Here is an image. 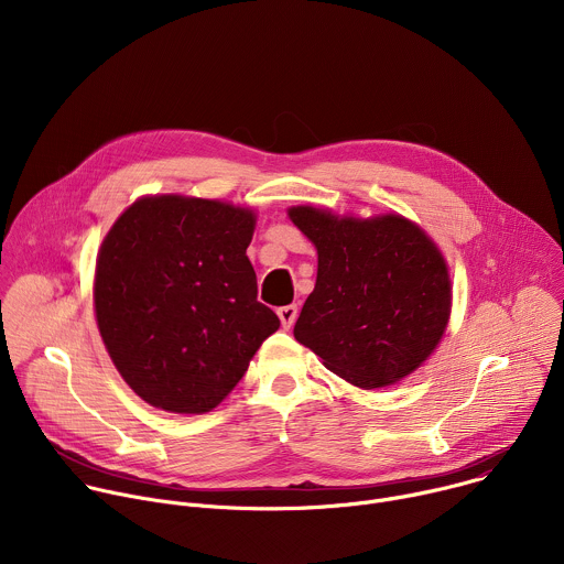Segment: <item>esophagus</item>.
<instances>
[{
    "label": "esophagus",
    "mask_w": 564,
    "mask_h": 564,
    "mask_svg": "<svg viewBox=\"0 0 564 564\" xmlns=\"http://www.w3.org/2000/svg\"><path fill=\"white\" fill-rule=\"evenodd\" d=\"M276 314H279V318H281V326H283L285 330H290V328L294 326V321H296L299 307H296V305H283V307L276 310Z\"/></svg>",
    "instance_id": "1"
}]
</instances>
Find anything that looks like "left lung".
<instances>
[{
    "label": "left lung",
    "mask_w": 564,
    "mask_h": 564,
    "mask_svg": "<svg viewBox=\"0 0 564 564\" xmlns=\"http://www.w3.org/2000/svg\"><path fill=\"white\" fill-rule=\"evenodd\" d=\"M288 216L318 254L294 339L364 390L417 370L451 316L448 268L429 234L399 214L355 218L299 205Z\"/></svg>",
    "instance_id": "left-lung-1"
}]
</instances>
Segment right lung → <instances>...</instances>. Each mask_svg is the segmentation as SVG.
<instances>
[{
    "label": "right lung",
    "mask_w": 564,
    "mask_h": 564,
    "mask_svg": "<svg viewBox=\"0 0 564 564\" xmlns=\"http://www.w3.org/2000/svg\"><path fill=\"white\" fill-rule=\"evenodd\" d=\"M257 214L220 200L144 196L105 236L94 283L107 352L153 409L203 415L279 330L246 254Z\"/></svg>",
    "instance_id": "right-lung-1"
}]
</instances>
